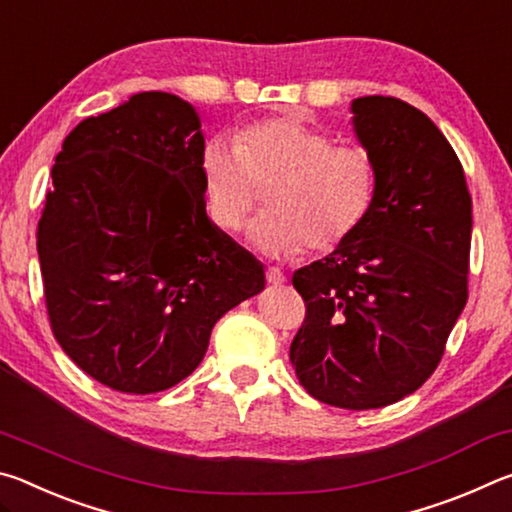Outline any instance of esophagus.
Here are the masks:
<instances>
[{"label":"esophagus","instance_id":"obj_1","mask_svg":"<svg viewBox=\"0 0 512 512\" xmlns=\"http://www.w3.org/2000/svg\"><path fill=\"white\" fill-rule=\"evenodd\" d=\"M266 280L271 284H282L284 280H287V275H284L277 266H268L266 268Z\"/></svg>","mask_w":512,"mask_h":512}]
</instances>
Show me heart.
<instances>
[{"label":"heart","instance_id":"heart-1","mask_svg":"<svg viewBox=\"0 0 512 512\" xmlns=\"http://www.w3.org/2000/svg\"><path fill=\"white\" fill-rule=\"evenodd\" d=\"M203 198L223 232H237L268 189V212L253 237L266 253L325 255L359 235L377 203L379 173L372 155L352 144H334L320 128L296 117L248 124L201 153Z\"/></svg>","mask_w":512,"mask_h":512}]
</instances>
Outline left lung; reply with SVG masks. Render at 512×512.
Segmentation results:
<instances>
[{
  "mask_svg": "<svg viewBox=\"0 0 512 512\" xmlns=\"http://www.w3.org/2000/svg\"><path fill=\"white\" fill-rule=\"evenodd\" d=\"M354 131L379 173L377 203L350 244L298 268L305 300L291 363L339 409H381L427 381L467 302L472 196L436 124L395 97H359Z\"/></svg>",
  "mask_w": 512,
  "mask_h": 512,
  "instance_id": "obj_1",
  "label": "left lung"
}]
</instances>
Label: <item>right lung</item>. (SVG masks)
<instances>
[{
	"label": "right lung",
	"instance_id": "add662e5",
	"mask_svg": "<svg viewBox=\"0 0 512 512\" xmlns=\"http://www.w3.org/2000/svg\"><path fill=\"white\" fill-rule=\"evenodd\" d=\"M201 121L142 92L83 119L51 167L38 255L51 332L119 393L176 386L225 311L264 289V268L205 214Z\"/></svg>",
	"mask_w": 512,
	"mask_h": 512
}]
</instances>
